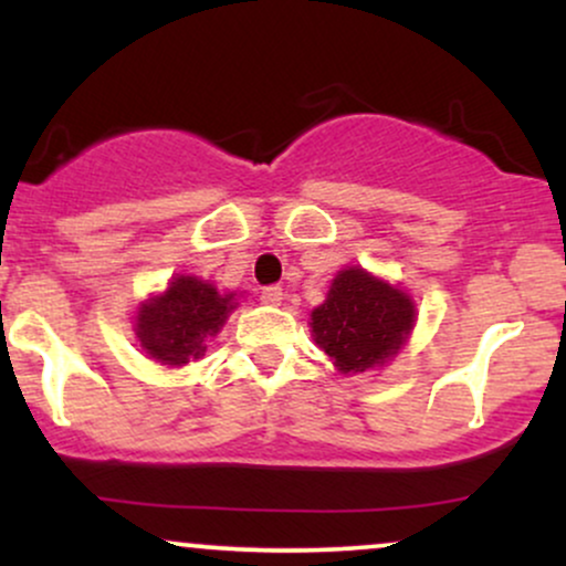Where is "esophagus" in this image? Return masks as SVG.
<instances>
[{
	"instance_id": "obj_1",
	"label": "esophagus",
	"mask_w": 566,
	"mask_h": 566,
	"mask_svg": "<svg viewBox=\"0 0 566 566\" xmlns=\"http://www.w3.org/2000/svg\"><path fill=\"white\" fill-rule=\"evenodd\" d=\"M261 301H263L265 305H282L284 292H282V287H265V290L261 292Z\"/></svg>"
}]
</instances>
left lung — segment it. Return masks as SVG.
Wrapping results in <instances>:
<instances>
[{"label":"left lung","mask_w":566,"mask_h":566,"mask_svg":"<svg viewBox=\"0 0 566 566\" xmlns=\"http://www.w3.org/2000/svg\"><path fill=\"white\" fill-rule=\"evenodd\" d=\"M418 322L412 295L399 284L346 265L329 282L327 297L311 311V337L340 375L382 369L407 346Z\"/></svg>","instance_id":"obj_1"}]
</instances>
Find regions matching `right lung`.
<instances>
[{"instance_id":"add662e5","label":"right lung","mask_w":566,"mask_h":566,"mask_svg":"<svg viewBox=\"0 0 566 566\" xmlns=\"http://www.w3.org/2000/svg\"><path fill=\"white\" fill-rule=\"evenodd\" d=\"M237 292H220L193 274H175L135 311V337L151 359L165 367H186L205 356L207 343L223 329L237 308Z\"/></svg>"}]
</instances>
